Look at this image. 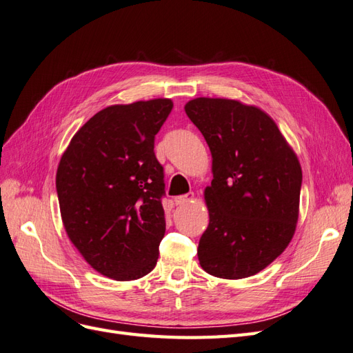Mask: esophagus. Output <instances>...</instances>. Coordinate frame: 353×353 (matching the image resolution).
Returning <instances> with one entry per match:
<instances>
[{
	"instance_id": "1",
	"label": "esophagus",
	"mask_w": 353,
	"mask_h": 353,
	"mask_svg": "<svg viewBox=\"0 0 353 353\" xmlns=\"http://www.w3.org/2000/svg\"><path fill=\"white\" fill-rule=\"evenodd\" d=\"M193 199H194V193H188V194H183V196L174 197V201H175L176 206H181V205H184V203H187V201H190V200H193Z\"/></svg>"
}]
</instances>
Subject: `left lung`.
I'll list each match as a JSON object with an SVG mask.
<instances>
[{"mask_svg":"<svg viewBox=\"0 0 353 353\" xmlns=\"http://www.w3.org/2000/svg\"><path fill=\"white\" fill-rule=\"evenodd\" d=\"M185 113L212 153L205 190L209 225L197 256L208 274L245 279L290 243L299 216L302 169L271 117L236 100L200 97Z\"/></svg>","mask_w":353,"mask_h":353,"instance_id":"left-lung-1","label":"left lung"}]
</instances>
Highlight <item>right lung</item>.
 <instances>
[{
    "label": "right lung",
    "instance_id": "obj_1",
    "mask_svg": "<svg viewBox=\"0 0 353 353\" xmlns=\"http://www.w3.org/2000/svg\"><path fill=\"white\" fill-rule=\"evenodd\" d=\"M172 108L168 99L105 108L74 134L60 159L63 225L83 259L116 281L141 279L159 258L165 174L154 137Z\"/></svg>",
    "mask_w": 353,
    "mask_h": 353
}]
</instances>
